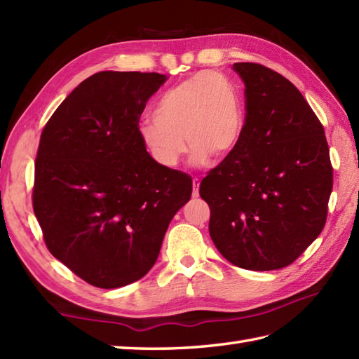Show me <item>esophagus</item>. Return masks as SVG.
<instances>
[{"label":"esophagus","instance_id":"obj_1","mask_svg":"<svg viewBox=\"0 0 359 359\" xmlns=\"http://www.w3.org/2000/svg\"><path fill=\"white\" fill-rule=\"evenodd\" d=\"M199 187H201V180L194 177L193 179V197H197L199 196Z\"/></svg>","mask_w":359,"mask_h":359}]
</instances>
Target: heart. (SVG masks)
I'll return each mask as SVG.
<instances>
[{
	"mask_svg": "<svg viewBox=\"0 0 359 359\" xmlns=\"http://www.w3.org/2000/svg\"><path fill=\"white\" fill-rule=\"evenodd\" d=\"M243 129L238 88L225 75L203 71L170 88L160 97L154 120H144L140 139L152 158L175 166L188 147L197 163L226 157Z\"/></svg>",
	"mask_w": 359,
	"mask_h": 359,
	"instance_id": "1",
	"label": "heart"
}]
</instances>
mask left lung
<instances>
[{"mask_svg": "<svg viewBox=\"0 0 359 359\" xmlns=\"http://www.w3.org/2000/svg\"><path fill=\"white\" fill-rule=\"evenodd\" d=\"M245 85V123L234 149L201 182L210 236L245 270L294 262L327 220L333 168L323 123L292 81L234 63Z\"/></svg>", "mask_w": 359, "mask_h": 359, "instance_id": "8db88e82", "label": "left lung"}]
</instances>
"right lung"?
<instances>
[{"mask_svg":"<svg viewBox=\"0 0 359 359\" xmlns=\"http://www.w3.org/2000/svg\"><path fill=\"white\" fill-rule=\"evenodd\" d=\"M165 80L157 72H97L43 128L32 205L44 243L98 288L143 278L191 197V177L157 163L139 134L148 98Z\"/></svg>","mask_w":359,"mask_h":359,"instance_id":"right-lung-1","label":"right lung"}]
</instances>
